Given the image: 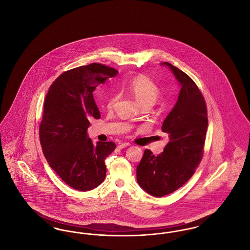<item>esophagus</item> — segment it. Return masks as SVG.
Returning a JSON list of instances; mask_svg holds the SVG:
<instances>
[{"label": "esophagus", "instance_id": "1", "mask_svg": "<svg viewBox=\"0 0 250 250\" xmlns=\"http://www.w3.org/2000/svg\"><path fill=\"white\" fill-rule=\"evenodd\" d=\"M127 146H129V143H119V144H118V146H117V148H118V149H124V148H125V147H127Z\"/></svg>", "mask_w": 250, "mask_h": 250}]
</instances>
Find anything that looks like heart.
<instances>
[{
  "mask_svg": "<svg viewBox=\"0 0 250 250\" xmlns=\"http://www.w3.org/2000/svg\"><path fill=\"white\" fill-rule=\"evenodd\" d=\"M126 88L141 106L149 104L154 105L160 95V89L156 84L144 75H139L131 78L126 83ZM117 101V95H111L107 100L108 109L114 107Z\"/></svg>",
  "mask_w": 250,
  "mask_h": 250,
  "instance_id": "obj_1",
  "label": "heart"
}]
</instances>
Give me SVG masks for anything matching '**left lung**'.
Listing matches in <instances>:
<instances>
[{
	"label": "left lung",
	"mask_w": 250,
	"mask_h": 250,
	"mask_svg": "<svg viewBox=\"0 0 250 250\" xmlns=\"http://www.w3.org/2000/svg\"><path fill=\"white\" fill-rule=\"evenodd\" d=\"M167 66L181 90L178 100L162 125L168 143L160 155L146 149L137 167V180L143 190L154 197L170 194L185 185L199 166L208 127L207 107L201 91L188 75L169 62Z\"/></svg>",
	"instance_id": "left-lung-1"
}]
</instances>
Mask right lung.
Listing matches in <instances>:
<instances>
[{
    "label": "right lung",
    "mask_w": 250,
    "mask_h": 250,
    "mask_svg": "<svg viewBox=\"0 0 250 250\" xmlns=\"http://www.w3.org/2000/svg\"><path fill=\"white\" fill-rule=\"evenodd\" d=\"M118 71L91 63L62 73L51 84L44 103L39 138L49 167L74 189L88 191L106 177L105 158L115 150L112 142L93 143L90 120L100 118L93 92Z\"/></svg>",
    "instance_id": "add662e5"
}]
</instances>
